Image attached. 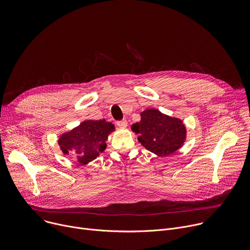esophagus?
Returning <instances> with one entry per match:
<instances>
[{
  "label": "esophagus",
  "instance_id": "1",
  "mask_svg": "<svg viewBox=\"0 0 250 250\" xmlns=\"http://www.w3.org/2000/svg\"><path fill=\"white\" fill-rule=\"evenodd\" d=\"M117 125L120 126V127H126L127 125V122L125 120H123V121H119L117 122Z\"/></svg>",
  "mask_w": 250,
  "mask_h": 250
}]
</instances>
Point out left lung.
<instances>
[{
    "label": "left lung",
    "mask_w": 250,
    "mask_h": 250,
    "mask_svg": "<svg viewBox=\"0 0 250 250\" xmlns=\"http://www.w3.org/2000/svg\"><path fill=\"white\" fill-rule=\"evenodd\" d=\"M131 129L139 134L137 139L142 146L159 156L174 153L182 146L186 137V127L181 120L155 109L142 112L140 122L133 124Z\"/></svg>",
    "instance_id": "left-lung-1"
}]
</instances>
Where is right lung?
Returning a JSON list of instances; mask_svg holds the SVG:
<instances>
[{"instance_id": "1", "label": "right lung", "mask_w": 250, "mask_h": 250, "mask_svg": "<svg viewBox=\"0 0 250 250\" xmlns=\"http://www.w3.org/2000/svg\"><path fill=\"white\" fill-rule=\"evenodd\" d=\"M114 130L115 125L104 120L86 121L62 134L58 144L64 154L77 157L79 163L84 165L97 158L105 149V140Z\"/></svg>"}]
</instances>
